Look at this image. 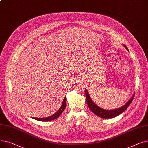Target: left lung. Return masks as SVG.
Returning a JSON list of instances; mask_svg holds the SVG:
<instances>
[{"instance_id":"1","label":"left lung","mask_w":148,"mask_h":148,"mask_svg":"<svg viewBox=\"0 0 148 148\" xmlns=\"http://www.w3.org/2000/svg\"><path fill=\"white\" fill-rule=\"evenodd\" d=\"M124 46L128 50V48L125 45H124ZM85 93H86V101H87L88 106L90 108V110L95 114H96V115H97L98 116H99L101 118H103V119H112V118L115 117L121 114V113H123L124 111H125L127 110V108L129 106V105L132 103L133 98H134V94L133 95L132 97L129 101V102H128L125 105H124L121 108H119V109H116L114 110H105L102 109V108H101L99 106H97L92 101L91 98H90L89 95H88L87 91L86 90V89L85 90Z\"/></svg>"}]
</instances>
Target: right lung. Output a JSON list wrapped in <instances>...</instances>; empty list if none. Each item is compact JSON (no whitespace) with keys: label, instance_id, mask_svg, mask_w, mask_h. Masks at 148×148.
<instances>
[{"label":"right lung","instance_id":"right-lung-1","mask_svg":"<svg viewBox=\"0 0 148 148\" xmlns=\"http://www.w3.org/2000/svg\"><path fill=\"white\" fill-rule=\"evenodd\" d=\"M66 97H65L61 106L60 107V109L58 110V111L55 114H54L52 116L46 117V118H33V119L36 120L41 121H51V120H55V119H57V118L60 116L62 114V112L64 111V110H65V108L66 107Z\"/></svg>","mask_w":148,"mask_h":148}]
</instances>
